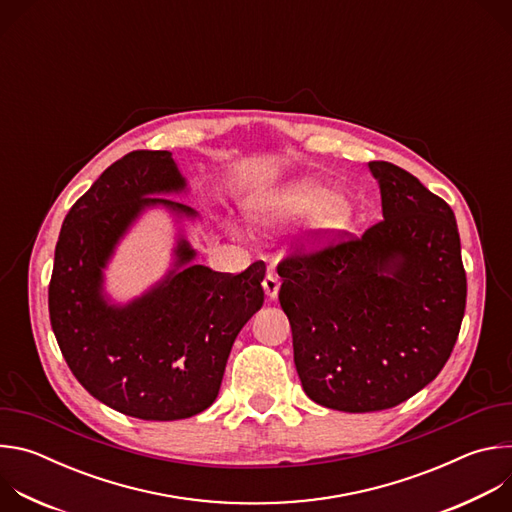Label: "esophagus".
I'll return each mask as SVG.
<instances>
[{
    "instance_id": "1",
    "label": "esophagus",
    "mask_w": 512,
    "mask_h": 512,
    "mask_svg": "<svg viewBox=\"0 0 512 512\" xmlns=\"http://www.w3.org/2000/svg\"><path fill=\"white\" fill-rule=\"evenodd\" d=\"M263 289H265V294H267L271 300L277 298V291H279V277H277V273L267 271V275H265V279H263Z\"/></svg>"
}]
</instances>
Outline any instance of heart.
<instances>
[{
  "label": "heart",
  "instance_id": "b5f03b06",
  "mask_svg": "<svg viewBox=\"0 0 512 512\" xmlns=\"http://www.w3.org/2000/svg\"><path fill=\"white\" fill-rule=\"evenodd\" d=\"M314 207L317 208L314 211V225L322 231H338L346 227L352 218V204L344 194H326L322 186L310 182L289 190L283 198V208L294 214L310 212Z\"/></svg>",
  "mask_w": 512,
  "mask_h": 512
}]
</instances>
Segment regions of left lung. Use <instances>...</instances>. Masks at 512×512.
Instances as JSON below:
<instances>
[{"instance_id":"1","label":"left lung","mask_w":512,"mask_h":512,"mask_svg":"<svg viewBox=\"0 0 512 512\" xmlns=\"http://www.w3.org/2000/svg\"><path fill=\"white\" fill-rule=\"evenodd\" d=\"M369 168L381 184V221L362 235L310 231L277 263L302 387L346 413L391 409L431 383L466 310L450 204L395 164Z\"/></svg>"}]
</instances>
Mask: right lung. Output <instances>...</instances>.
I'll return each instance as SVG.
<instances>
[{
  "label": "right lung",
  "mask_w": 512,
  "mask_h": 512,
  "mask_svg": "<svg viewBox=\"0 0 512 512\" xmlns=\"http://www.w3.org/2000/svg\"><path fill=\"white\" fill-rule=\"evenodd\" d=\"M184 188L170 152L135 150L111 164L68 210L48 285L50 324L77 381L107 407L143 421L192 417L221 389L233 342L263 306L265 263L241 273L188 265L178 247L172 273L127 308L101 298V267L135 214L148 204L192 208L154 198Z\"/></svg>",
  "instance_id": "right-lung-1"
}]
</instances>
